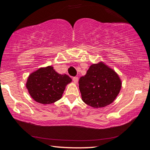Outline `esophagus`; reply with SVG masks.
<instances>
[{
  "label": "esophagus",
  "instance_id": "1",
  "mask_svg": "<svg viewBox=\"0 0 150 150\" xmlns=\"http://www.w3.org/2000/svg\"><path fill=\"white\" fill-rule=\"evenodd\" d=\"M73 81H74L75 83H77L79 81V78L77 77H73Z\"/></svg>",
  "mask_w": 150,
  "mask_h": 150
}]
</instances>
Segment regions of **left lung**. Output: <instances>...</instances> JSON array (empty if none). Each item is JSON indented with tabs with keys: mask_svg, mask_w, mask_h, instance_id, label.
Masks as SVG:
<instances>
[{
	"mask_svg": "<svg viewBox=\"0 0 150 150\" xmlns=\"http://www.w3.org/2000/svg\"><path fill=\"white\" fill-rule=\"evenodd\" d=\"M82 100L93 108L110 105L118 95L121 81L115 71L103 63L93 64L79 81Z\"/></svg>",
	"mask_w": 150,
	"mask_h": 150,
	"instance_id": "obj_1",
	"label": "left lung"
}]
</instances>
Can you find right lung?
<instances>
[{
    "label": "right lung",
    "mask_w": 150,
    "mask_h": 150,
    "mask_svg": "<svg viewBox=\"0 0 150 150\" xmlns=\"http://www.w3.org/2000/svg\"><path fill=\"white\" fill-rule=\"evenodd\" d=\"M71 81L69 76L57 73L52 66L41 68L28 79L26 87L30 96L42 104H52L59 100L66 85Z\"/></svg>",
    "instance_id": "right-lung-1"
}]
</instances>
